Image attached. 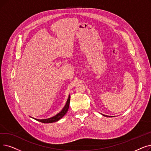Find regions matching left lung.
I'll return each mask as SVG.
<instances>
[{"instance_id":"obj_1","label":"left lung","mask_w":151,"mask_h":151,"mask_svg":"<svg viewBox=\"0 0 151 151\" xmlns=\"http://www.w3.org/2000/svg\"><path fill=\"white\" fill-rule=\"evenodd\" d=\"M104 116H107V115H103Z\"/></svg>"}]
</instances>
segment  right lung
Returning <instances> with one entry per match:
<instances>
[{"instance_id": "1", "label": "right lung", "mask_w": 151, "mask_h": 151, "mask_svg": "<svg viewBox=\"0 0 151 151\" xmlns=\"http://www.w3.org/2000/svg\"><path fill=\"white\" fill-rule=\"evenodd\" d=\"M70 101V96H69L68 99H67V103H66V104H65V106L63 107V109L60 112L57 114L56 115L52 116L51 118H49V119H42V120H39V119H35L38 122H42L44 123H53V122H55L58 120H59L65 114H66L67 112L68 111V108H69Z\"/></svg>"}]
</instances>
